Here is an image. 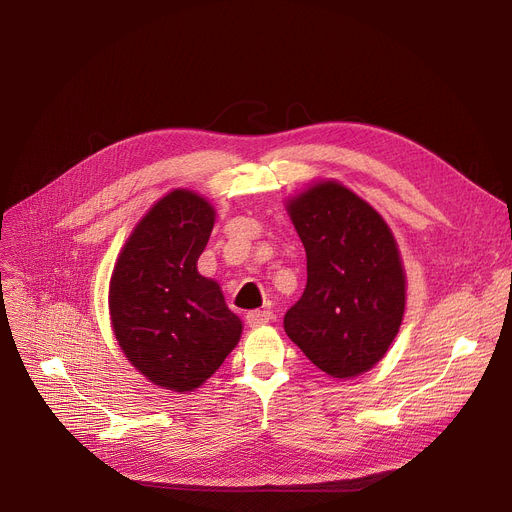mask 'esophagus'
Segmentation results:
<instances>
[{
	"label": "esophagus",
	"instance_id": "34e87169",
	"mask_svg": "<svg viewBox=\"0 0 512 512\" xmlns=\"http://www.w3.org/2000/svg\"><path fill=\"white\" fill-rule=\"evenodd\" d=\"M272 317H274L272 311H251V313H247V324L251 328H257V326L267 324V321H270Z\"/></svg>",
	"mask_w": 512,
	"mask_h": 512
}]
</instances>
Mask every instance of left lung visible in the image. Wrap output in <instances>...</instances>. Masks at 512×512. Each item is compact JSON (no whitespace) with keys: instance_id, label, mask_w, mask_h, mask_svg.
<instances>
[{"instance_id":"1","label":"left lung","mask_w":512,"mask_h":512,"mask_svg":"<svg viewBox=\"0 0 512 512\" xmlns=\"http://www.w3.org/2000/svg\"><path fill=\"white\" fill-rule=\"evenodd\" d=\"M307 253L303 297L284 330L334 378L378 363L405 313V274L382 215L336 182H319L288 205Z\"/></svg>"}]
</instances>
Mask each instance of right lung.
Returning <instances> with one entry per match:
<instances>
[{
  "mask_svg": "<svg viewBox=\"0 0 512 512\" xmlns=\"http://www.w3.org/2000/svg\"><path fill=\"white\" fill-rule=\"evenodd\" d=\"M213 220L199 195H166L134 228L112 274L110 311L124 355L174 392L211 378L242 332L220 286L197 272Z\"/></svg>",
  "mask_w": 512,
  "mask_h": 512,
  "instance_id": "add662e5",
  "label": "right lung"
}]
</instances>
